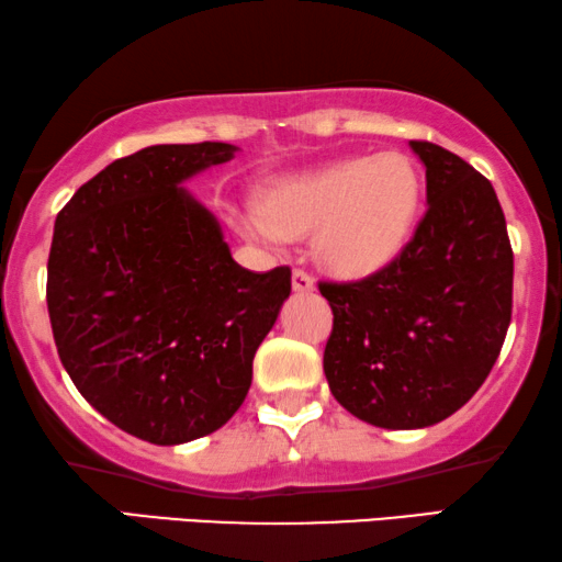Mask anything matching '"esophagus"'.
Segmentation results:
<instances>
[{
	"label": "esophagus",
	"mask_w": 562,
	"mask_h": 562,
	"mask_svg": "<svg viewBox=\"0 0 562 562\" xmlns=\"http://www.w3.org/2000/svg\"><path fill=\"white\" fill-rule=\"evenodd\" d=\"M314 288H316L314 277L305 272V269H295V272H293V290H295V293H311Z\"/></svg>",
	"instance_id": "1"
}]
</instances>
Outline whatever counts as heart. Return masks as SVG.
I'll return each instance as SVG.
<instances>
[{
  "mask_svg": "<svg viewBox=\"0 0 562 562\" xmlns=\"http://www.w3.org/2000/svg\"><path fill=\"white\" fill-rule=\"evenodd\" d=\"M423 181L402 153L347 158L274 181L244 228L269 244L314 233L318 265L337 277H368L400 257L415 228Z\"/></svg>",
  "mask_w": 562,
  "mask_h": 562,
  "instance_id": "obj_1",
  "label": "heart"
}]
</instances>
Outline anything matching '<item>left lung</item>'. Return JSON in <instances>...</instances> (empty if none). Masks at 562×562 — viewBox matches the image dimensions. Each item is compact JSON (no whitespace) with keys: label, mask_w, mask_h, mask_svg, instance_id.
<instances>
[{"label":"left lung","mask_w":562,"mask_h":562,"mask_svg":"<svg viewBox=\"0 0 562 562\" xmlns=\"http://www.w3.org/2000/svg\"><path fill=\"white\" fill-rule=\"evenodd\" d=\"M428 210L400 257L355 282H318L334 326L324 373L342 407L389 430L428 428L472 400L498 360L514 251L493 183L412 139Z\"/></svg>","instance_id":"left-lung-1"}]
</instances>
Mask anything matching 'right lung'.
<instances>
[{"label": "right lung", "instance_id": "right-lung-1", "mask_svg": "<svg viewBox=\"0 0 562 562\" xmlns=\"http://www.w3.org/2000/svg\"><path fill=\"white\" fill-rule=\"evenodd\" d=\"M236 150L145 147L56 215L46 303L61 366L105 420L158 446L210 436L236 415L290 295V267H240L215 215L181 189Z\"/></svg>", "mask_w": 562, "mask_h": 562}]
</instances>
